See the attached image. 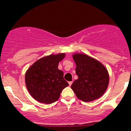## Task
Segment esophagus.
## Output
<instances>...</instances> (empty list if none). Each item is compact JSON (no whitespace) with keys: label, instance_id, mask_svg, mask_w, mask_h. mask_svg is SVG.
Segmentation results:
<instances>
[{"label":"esophagus","instance_id":"esophagus-1","mask_svg":"<svg viewBox=\"0 0 131 131\" xmlns=\"http://www.w3.org/2000/svg\"><path fill=\"white\" fill-rule=\"evenodd\" d=\"M68 83H69V85L71 86L72 84H73V81H70V82H68Z\"/></svg>","mask_w":131,"mask_h":131}]
</instances>
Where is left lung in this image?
I'll list each match as a JSON object with an SVG mask.
<instances>
[{"mask_svg":"<svg viewBox=\"0 0 131 131\" xmlns=\"http://www.w3.org/2000/svg\"><path fill=\"white\" fill-rule=\"evenodd\" d=\"M73 58L76 64L78 79L72 84L76 97L85 102L98 99L106 91L109 74L102 63L85 53H74Z\"/></svg>","mask_w":131,"mask_h":131,"instance_id":"left-lung-1","label":"left lung"}]
</instances>
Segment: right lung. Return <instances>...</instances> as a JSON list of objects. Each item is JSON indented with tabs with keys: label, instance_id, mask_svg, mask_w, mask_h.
<instances>
[{
	"label": "right lung",
	"instance_id": "right-lung-1",
	"mask_svg": "<svg viewBox=\"0 0 131 131\" xmlns=\"http://www.w3.org/2000/svg\"><path fill=\"white\" fill-rule=\"evenodd\" d=\"M65 53L46 56L34 62L26 71L25 82L31 96L39 102L50 104L59 99L63 89L68 86L63 72L58 68Z\"/></svg>",
	"mask_w": 131,
	"mask_h": 131
}]
</instances>
